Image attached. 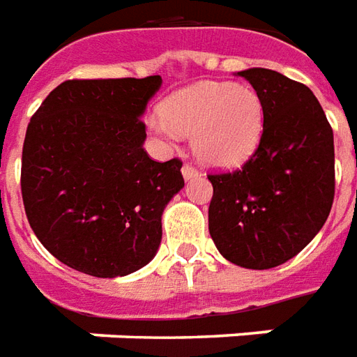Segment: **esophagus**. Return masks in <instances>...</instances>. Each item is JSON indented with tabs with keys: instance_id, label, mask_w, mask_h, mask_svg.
Here are the masks:
<instances>
[{
	"instance_id": "1",
	"label": "esophagus",
	"mask_w": 357,
	"mask_h": 357,
	"mask_svg": "<svg viewBox=\"0 0 357 357\" xmlns=\"http://www.w3.org/2000/svg\"><path fill=\"white\" fill-rule=\"evenodd\" d=\"M198 174L199 173H198V169H196V167L188 165V163L183 167V176L186 178V181H190V178H196Z\"/></svg>"
}]
</instances>
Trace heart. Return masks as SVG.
Returning a JSON list of instances; mask_svg holds the SVG:
<instances>
[{"label":"heart","mask_w":357,"mask_h":357,"mask_svg":"<svg viewBox=\"0 0 357 357\" xmlns=\"http://www.w3.org/2000/svg\"><path fill=\"white\" fill-rule=\"evenodd\" d=\"M261 98L250 86L199 82L169 96L163 113L148 117V128L161 142L192 136L199 161L217 169L242 165L257 150L264 134Z\"/></svg>","instance_id":"1"}]
</instances>
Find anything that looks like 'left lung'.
Here are the masks:
<instances>
[{"label":"left lung","instance_id":"1","mask_svg":"<svg viewBox=\"0 0 357 357\" xmlns=\"http://www.w3.org/2000/svg\"><path fill=\"white\" fill-rule=\"evenodd\" d=\"M261 98L264 134L238 171L213 184L209 234L225 259L271 269L300 254L327 221L335 198V140L305 84L271 69L240 70Z\"/></svg>","mask_w":357,"mask_h":357}]
</instances>
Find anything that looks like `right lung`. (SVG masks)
<instances>
[{"instance_id": "1", "label": "right lung", "mask_w": 357, "mask_h": 357, "mask_svg": "<svg viewBox=\"0 0 357 357\" xmlns=\"http://www.w3.org/2000/svg\"><path fill=\"white\" fill-rule=\"evenodd\" d=\"M161 77L65 80L32 115L21 190L38 240L92 277H125L161 244V215L184 186L181 159L144 150L140 117Z\"/></svg>"}]
</instances>
